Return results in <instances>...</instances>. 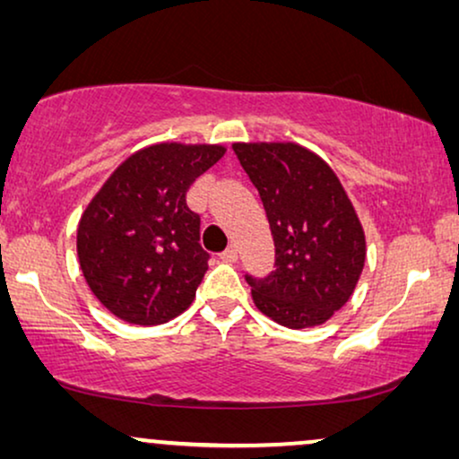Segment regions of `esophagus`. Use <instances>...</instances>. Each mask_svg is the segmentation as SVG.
<instances>
[{"label": "esophagus", "instance_id": "1", "mask_svg": "<svg viewBox=\"0 0 459 459\" xmlns=\"http://www.w3.org/2000/svg\"><path fill=\"white\" fill-rule=\"evenodd\" d=\"M221 261H225V263H236V261H238V248H236V247H230L228 250H223V253H221Z\"/></svg>", "mask_w": 459, "mask_h": 459}]
</instances>
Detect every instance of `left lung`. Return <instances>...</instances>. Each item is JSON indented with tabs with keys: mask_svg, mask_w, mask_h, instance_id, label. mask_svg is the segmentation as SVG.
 I'll list each match as a JSON object with an SVG mask.
<instances>
[{
	"mask_svg": "<svg viewBox=\"0 0 459 459\" xmlns=\"http://www.w3.org/2000/svg\"><path fill=\"white\" fill-rule=\"evenodd\" d=\"M265 206L275 244L273 272L247 273L259 311L286 328L319 325L353 294L366 236L334 171L297 143H234Z\"/></svg>",
	"mask_w": 459,
	"mask_h": 459,
	"instance_id": "1",
	"label": "left lung"
}]
</instances>
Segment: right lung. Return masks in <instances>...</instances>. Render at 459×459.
Returning a JSON list of instances; mask_svg holds the SVG:
<instances>
[{"label": "right lung", "mask_w": 459, "mask_h": 459, "mask_svg": "<svg viewBox=\"0 0 459 459\" xmlns=\"http://www.w3.org/2000/svg\"><path fill=\"white\" fill-rule=\"evenodd\" d=\"M223 154V146L143 148L85 209L77 230L81 269L117 317L159 325L192 305L211 255L200 244V215L186 196Z\"/></svg>", "instance_id": "obj_1"}]
</instances>
